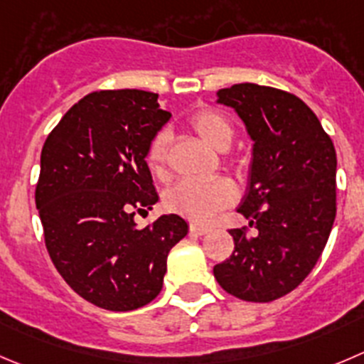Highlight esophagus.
Returning a JSON list of instances; mask_svg holds the SVG:
<instances>
[{"label":"esophagus","instance_id":"esophagus-1","mask_svg":"<svg viewBox=\"0 0 364 364\" xmlns=\"http://www.w3.org/2000/svg\"><path fill=\"white\" fill-rule=\"evenodd\" d=\"M210 228L205 227V225H198V223H191L189 225V232L191 234H195V236H203V234H207Z\"/></svg>","mask_w":364,"mask_h":364}]
</instances>
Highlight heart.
I'll return each instance as SVG.
<instances>
[{
    "mask_svg": "<svg viewBox=\"0 0 364 364\" xmlns=\"http://www.w3.org/2000/svg\"><path fill=\"white\" fill-rule=\"evenodd\" d=\"M195 132L216 150H227L232 143V124L227 117L214 110H200L191 117ZM169 134L159 132L151 139L146 151V164L151 175L166 178L168 175ZM236 200V186L227 178L180 180L166 191L164 205L171 213L180 214L191 221H207L220 209Z\"/></svg>",
    "mask_w": 364,
    "mask_h": 364,
    "instance_id": "heart-1",
    "label": "heart"
}]
</instances>
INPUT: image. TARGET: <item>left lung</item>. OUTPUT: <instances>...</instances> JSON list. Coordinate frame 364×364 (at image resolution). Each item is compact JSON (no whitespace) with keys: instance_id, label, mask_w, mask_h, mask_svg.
Returning a JSON list of instances; mask_svg holds the SVG:
<instances>
[{"instance_id":"8db88e82","label":"left lung","mask_w":364,"mask_h":364,"mask_svg":"<svg viewBox=\"0 0 364 364\" xmlns=\"http://www.w3.org/2000/svg\"><path fill=\"white\" fill-rule=\"evenodd\" d=\"M252 139L248 188L237 213L257 234L232 228L234 252L214 266L218 284L247 302L288 295L320 259L336 218L334 144L295 95L257 84L216 92Z\"/></svg>"}]
</instances>
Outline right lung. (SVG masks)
I'll return each instance as SVG.
<instances>
[{"mask_svg": "<svg viewBox=\"0 0 364 364\" xmlns=\"http://www.w3.org/2000/svg\"><path fill=\"white\" fill-rule=\"evenodd\" d=\"M155 92H91L51 130L36 205L48 254L69 288L107 311H132L161 293L168 254L188 234L178 214L139 228L134 209L159 202L146 151L169 121Z\"/></svg>", "mask_w": 364, "mask_h": 364, "instance_id": "obj_1", "label": "right lung"}]
</instances>
